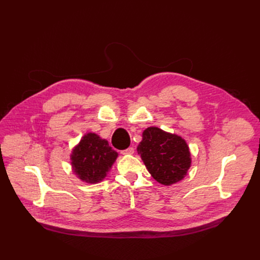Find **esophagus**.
Instances as JSON below:
<instances>
[{"label":"esophagus","mask_w":260,"mask_h":260,"mask_svg":"<svg viewBox=\"0 0 260 260\" xmlns=\"http://www.w3.org/2000/svg\"><path fill=\"white\" fill-rule=\"evenodd\" d=\"M121 153L122 154H132V153H134V148L133 147H129V148H127V149L122 150Z\"/></svg>","instance_id":"obj_1"}]
</instances>
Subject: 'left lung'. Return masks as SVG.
Returning <instances> with one entry per match:
<instances>
[{
	"instance_id": "obj_1",
	"label": "left lung",
	"mask_w": 260,
	"mask_h": 260,
	"mask_svg": "<svg viewBox=\"0 0 260 260\" xmlns=\"http://www.w3.org/2000/svg\"><path fill=\"white\" fill-rule=\"evenodd\" d=\"M138 152L150 175L164 185L182 180L190 167V153L186 142L176 134L166 133L155 127L143 132Z\"/></svg>"
}]
</instances>
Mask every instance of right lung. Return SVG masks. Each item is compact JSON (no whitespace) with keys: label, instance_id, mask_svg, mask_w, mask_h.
I'll return each instance as SVG.
<instances>
[{"label":"right lung","instance_id":"1","mask_svg":"<svg viewBox=\"0 0 260 260\" xmlns=\"http://www.w3.org/2000/svg\"><path fill=\"white\" fill-rule=\"evenodd\" d=\"M117 157V152L108 142L94 133L83 137L73 150L72 166L78 177L86 183L102 181Z\"/></svg>","mask_w":260,"mask_h":260}]
</instances>
